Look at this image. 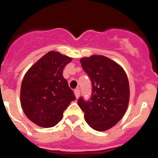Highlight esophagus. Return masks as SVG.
Here are the masks:
<instances>
[{"mask_svg":"<svg viewBox=\"0 0 158 158\" xmlns=\"http://www.w3.org/2000/svg\"><path fill=\"white\" fill-rule=\"evenodd\" d=\"M74 94H75V96H76V98L78 99L79 98V96H80V90L79 89H75L74 91Z\"/></svg>","mask_w":158,"mask_h":158,"instance_id":"1","label":"esophagus"}]
</instances>
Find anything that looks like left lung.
Returning a JSON list of instances; mask_svg holds the SVG:
<instances>
[{"label":"left lung","instance_id":"1","mask_svg":"<svg viewBox=\"0 0 158 158\" xmlns=\"http://www.w3.org/2000/svg\"><path fill=\"white\" fill-rule=\"evenodd\" d=\"M81 64L92 81L91 99L81 97L77 104L93 129L104 131L114 127L127 109L130 87L122 66L103 55L81 58Z\"/></svg>","mask_w":158,"mask_h":158}]
</instances>
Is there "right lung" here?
I'll use <instances>...</instances> for the list:
<instances>
[{
	"label": "right lung",
	"instance_id": "add662e5",
	"mask_svg": "<svg viewBox=\"0 0 158 158\" xmlns=\"http://www.w3.org/2000/svg\"><path fill=\"white\" fill-rule=\"evenodd\" d=\"M72 58L49 51L25 73L20 89V103L26 116L38 126L52 127L76 97L62 73Z\"/></svg>",
	"mask_w": 158,
	"mask_h": 158
}]
</instances>
